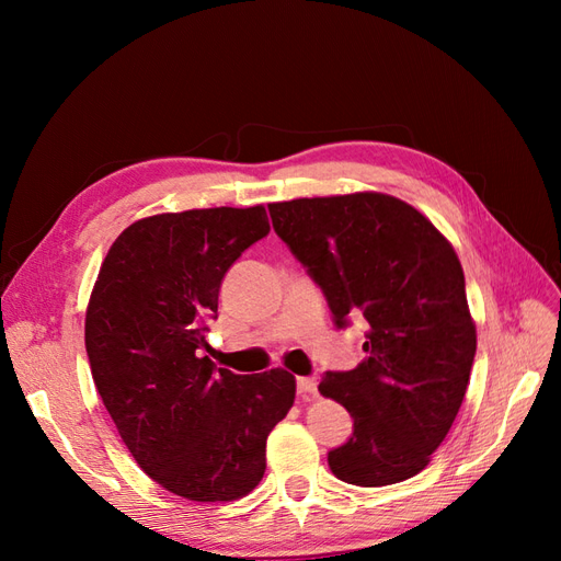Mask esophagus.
I'll use <instances>...</instances> for the list:
<instances>
[{
	"label": "esophagus",
	"mask_w": 561,
	"mask_h": 561,
	"mask_svg": "<svg viewBox=\"0 0 561 561\" xmlns=\"http://www.w3.org/2000/svg\"><path fill=\"white\" fill-rule=\"evenodd\" d=\"M297 390L301 396H316L318 393V381L313 377H299L297 379Z\"/></svg>",
	"instance_id": "obj_1"
}]
</instances>
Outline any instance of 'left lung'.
I'll list each match as a JSON object with an SVG mask.
<instances>
[{
	"instance_id": "8db88e82",
	"label": "left lung",
	"mask_w": 561,
	"mask_h": 561,
	"mask_svg": "<svg viewBox=\"0 0 561 561\" xmlns=\"http://www.w3.org/2000/svg\"><path fill=\"white\" fill-rule=\"evenodd\" d=\"M268 213L334 325L367 320L365 360L318 386L353 416L330 470L358 486L414 478L461 410L478 348L451 243L410 203L379 192L271 203Z\"/></svg>"
}]
</instances>
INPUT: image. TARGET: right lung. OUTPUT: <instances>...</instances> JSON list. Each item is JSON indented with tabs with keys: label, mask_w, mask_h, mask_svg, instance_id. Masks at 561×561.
Listing matches in <instances>:
<instances>
[{
	"label": "right lung",
	"mask_w": 561,
	"mask_h": 561,
	"mask_svg": "<svg viewBox=\"0 0 561 561\" xmlns=\"http://www.w3.org/2000/svg\"><path fill=\"white\" fill-rule=\"evenodd\" d=\"M266 233L264 206L151 215L122 231L93 285L98 393L138 466L182 499L250 494L266 437L295 402L290 371L233 375L203 355L225 274Z\"/></svg>",
	"instance_id": "1"
}]
</instances>
